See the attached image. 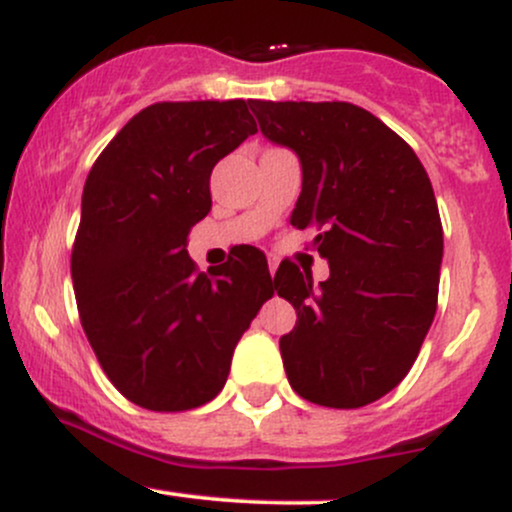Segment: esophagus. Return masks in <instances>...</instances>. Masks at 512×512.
<instances>
[{
	"label": "esophagus",
	"instance_id": "34e87169",
	"mask_svg": "<svg viewBox=\"0 0 512 512\" xmlns=\"http://www.w3.org/2000/svg\"><path fill=\"white\" fill-rule=\"evenodd\" d=\"M274 272H276V260H269V274L274 276Z\"/></svg>",
	"mask_w": 512,
	"mask_h": 512
}]
</instances>
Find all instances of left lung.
I'll return each mask as SVG.
<instances>
[{
  "mask_svg": "<svg viewBox=\"0 0 512 512\" xmlns=\"http://www.w3.org/2000/svg\"><path fill=\"white\" fill-rule=\"evenodd\" d=\"M264 137L301 161L291 226L310 228L330 276L276 269L296 308L279 339L286 378L308 402L356 409L402 383L436 315L443 226L411 146L351 103L248 101Z\"/></svg>",
  "mask_w": 512,
  "mask_h": 512,
  "instance_id": "1",
  "label": "left lung"
}]
</instances>
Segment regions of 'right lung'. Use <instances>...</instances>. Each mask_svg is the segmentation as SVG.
<instances>
[{
  "instance_id": "1",
  "label": "right lung",
  "mask_w": 512,
  "mask_h": 512,
  "mask_svg": "<svg viewBox=\"0 0 512 512\" xmlns=\"http://www.w3.org/2000/svg\"><path fill=\"white\" fill-rule=\"evenodd\" d=\"M255 132L245 101L156 103L88 173L72 252L76 305L105 375L139 407L185 411L219 395L236 344L274 296L260 250L245 245L209 274L185 250L211 209V170Z\"/></svg>"
}]
</instances>
